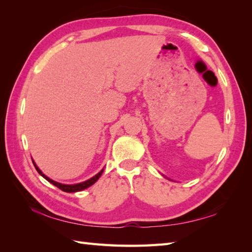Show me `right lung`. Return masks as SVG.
Listing matches in <instances>:
<instances>
[{
  "mask_svg": "<svg viewBox=\"0 0 252 252\" xmlns=\"http://www.w3.org/2000/svg\"><path fill=\"white\" fill-rule=\"evenodd\" d=\"M33 164H34V161H33ZM34 166H35V169L37 170V172L40 173V175H41L43 178H45L48 182H50L52 184H54L55 187H57L58 189H60L61 191H63V192H68V193L79 192V191H82V189H85L89 188L91 186H93V184L98 180V179L100 178V176H101V175H102V172H103V170H101V171H100L99 173H97L96 176H94L93 178L89 179V180H87V181H84V182H82V183H77V184H63V183L56 182V181L52 180V179H49L48 177H46L45 175H44V173H43L40 169L37 168V166H36L35 164H34Z\"/></svg>",
  "mask_w": 252,
  "mask_h": 252,
  "instance_id": "right-lung-1",
  "label": "right lung"
}]
</instances>
